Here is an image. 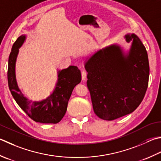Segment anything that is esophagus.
Wrapping results in <instances>:
<instances>
[{
	"label": "esophagus",
	"instance_id": "34e87169",
	"mask_svg": "<svg viewBox=\"0 0 161 161\" xmlns=\"http://www.w3.org/2000/svg\"><path fill=\"white\" fill-rule=\"evenodd\" d=\"M81 79H82L83 81H85L86 79V72L85 70H83L81 72Z\"/></svg>",
	"mask_w": 161,
	"mask_h": 161
}]
</instances>
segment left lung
Masks as SVG:
<instances>
[{
    "instance_id": "1",
    "label": "left lung",
    "mask_w": 161,
    "mask_h": 161,
    "mask_svg": "<svg viewBox=\"0 0 161 161\" xmlns=\"http://www.w3.org/2000/svg\"><path fill=\"white\" fill-rule=\"evenodd\" d=\"M130 48L118 44L103 47L86 58L87 86L95 114L106 121L135 111L148 87L149 59L145 47L137 35L124 36Z\"/></svg>"
}]
</instances>
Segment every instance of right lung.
<instances>
[{"label": "right lung", "mask_w": 161, "mask_h": 161, "mask_svg": "<svg viewBox=\"0 0 161 161\" xmlns=\"http://www.w3.org/2000/svg\"><path fill=\"white\" fill-rule=\"evenodd\" d=\"M26 40V35H21L12 47L8 69L9 91L18 105L33 121L42 124H57L65 114L68 100L75 86L80 83L81 72L74 65L58 70L57 82L53 92L48 97L39 101H32L27 98L18 86L15 73L18 53Z\"/></svg>", "instance_id": "obj_1"}]
</instances>
